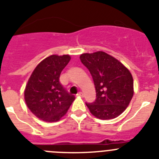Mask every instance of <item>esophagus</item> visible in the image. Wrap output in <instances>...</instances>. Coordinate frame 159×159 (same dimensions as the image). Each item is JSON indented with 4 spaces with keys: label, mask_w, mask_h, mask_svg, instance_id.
<instances>
[{
    "label": "esophagus",
    "mask_w": 159,
    "mask_h": 159,
    "mask_svg": "<svg viewBox=\"0 0 159 159\" xmlns=\"http://www.w3.org/2000/svg\"><path fill=\"white\" fill-rule=\"evenodd\" d=\"M77 96H81V97H83V96H84V94H83V93H81V92H79V93L77 94Z\"/></svg>",
    "instance_id": "1"
}]
</instances>
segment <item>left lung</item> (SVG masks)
<instances>
[{"instance_id": "1", "label": "left lung", "mask_w": 159, "mask_h": 159, "mask_svg": "<svg viewBox=\"0 0 159 159\" xmlns=\"http://www.w3.org/2000/svg\"><path fill=\"white\" fill-rule=\"evenodd\" d=\"M80 59L89 70L96 88V100L85 103L92 115L102 120L119 116L133 96V79L130 71L104 52L84 53Z\"/></svg>"}]
</instances>
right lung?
I'll list each match as a JSON object with an SVG mask.
<instances>
[{"label": "right lung", "mask_w": 159, "mask_h": 159, "mask_svg": "<svg viewBox=\"0 0 159 159\" xmlns=\"http://www.w3.org/2000/svg\"><path fill=\"white\" fill-rule=\"evenodd\" d=\"M70 60L69 55H52L36 66L28 80L25 101L31 112L41 120L59 121L75 100L59 81L60 74Z\"/></svg>", "instance_id": "obj_1"}]
</instances>
